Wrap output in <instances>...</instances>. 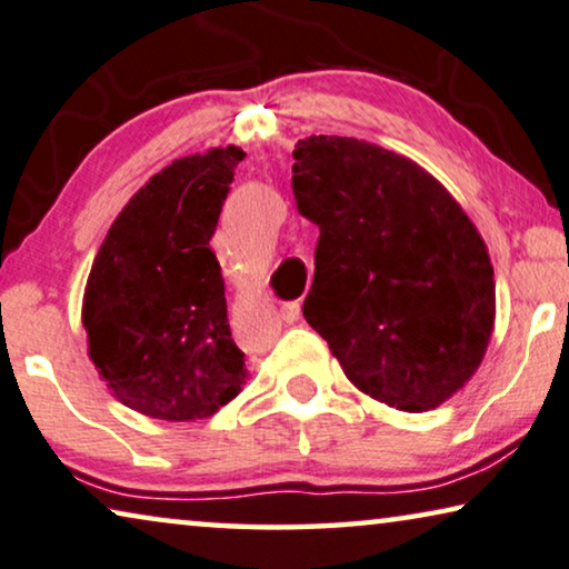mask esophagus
<instances>
[{
  "label": "esophagus",
  "instance_id": "34e87169",
  "mask_svg": "<svg viewBox=\"0 0 569 569\" xmlns=\"http://www.w3.org/2000/svg\"><path fill=\"white\" fill-rule=\"evenodd\" d=\"M282 320L290 322V326L300 320V302H287L282 308Z\"/></svg>",
  "mask_w": 569,
  "mask_h": 569
}]
</instances>
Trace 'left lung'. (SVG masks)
<instances>
[{
  "instance_id": "8db88e82",
  "label": "left lung",
  "mask_w": 569,
  "mask_h": 569,
  "mask_svg": "<svg viewBox=\"0 0 569 569\" xmlns=\"http://www.w3.org/2000/svg\"><path fill=\"white\" fill-rule=\"evenodd\" d=\"M297 211L320 229L302 315L356 389L427 412L483 361L493 264L473 221L405 154L353 137L295 144Z\"/></svg>"
}]
</instances>
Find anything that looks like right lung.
Returning a JSON list of instances; mask_svg holds the SVG:
<instances>
[{"label":"right lung","instance_id":"right-lung-1","mask_svg":"<svg viewBox=\"0 0 569 569\" xmlns=\"http://www.w3.org/2000/svg\"><path fill=\"white\" fill-rule=\"evenodd\" d=\"M243 157L241 147H213L152 174L93 259L81 310L89 358L111 395L144 417H211L247 381L211 251Z\"/></svg>","mask_w":569,"mask_h":569}]
</instances>
